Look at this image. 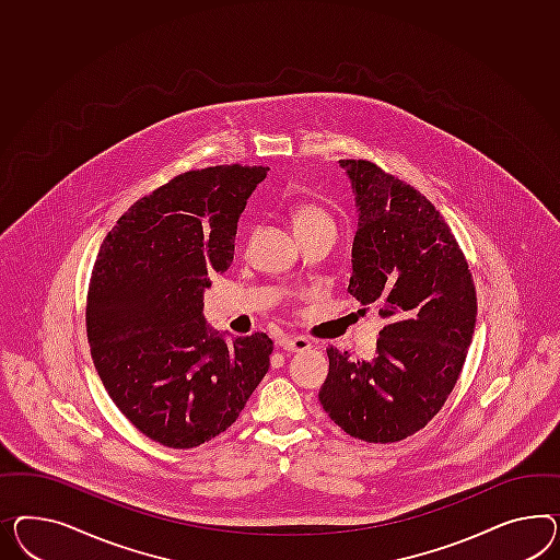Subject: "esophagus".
Wrapping results in <instances>:
<instances>
[{"mask_svg": "<svg viewBox=\"0 0 560 560\" xmlns=\"http://www.w3.org/2000/svg\"><path fill=\"white\" fill-rule=\"evenodd\" d=\"M279 347L288 350V352H305V350L312 348V342L303 336H283L279 340Z\"/></svg>", "mask_w": 560, "mask_h": 560, "instance_id": "34e87169", "label": "esophagus"}]
</instances>
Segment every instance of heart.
<instances>
[{
	"label": "heart",
	"mask_w": 560,
	"mask_h": 560,
	"mask_svg": "<svg viewBox=\"0 0 560 560\" xmlns=\"http://www.w3.org/2000/svg\"><path fill=\"white\" fill-rule=\"evenodd\" d=\"M293 230L295 234H307L314 232L318 228H334V220L330 213L324 208H319L316 203H302L293 210Z\"/></svg>",
	"instance_id": "1"
}]
</instances>
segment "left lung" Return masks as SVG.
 Instances as JSON below:
<instances>
[{
    "instance_id": "obj_1",
    "label": "left lung",
    "mask_w": 560,
    "mask_h": 560,
    "mask_svg": "<svg viewBox=\"0 0 560 560\" xmlns=\"http://www.w3.org/2000/svg\"><path fill=\"white\" fill-rule=\"evenodd\" d=\"M359 208L348 293L387 319L373 361L328 348L319 404L352 439L399 442L439 413L477 322L469 262L439 210L371 161L345 159Z\"/></svg>"
}]
</instances>
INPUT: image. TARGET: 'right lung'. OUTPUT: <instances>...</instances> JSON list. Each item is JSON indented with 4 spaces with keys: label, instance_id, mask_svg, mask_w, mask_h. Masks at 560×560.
<instances>
[{
    "label": "right lung",
    "instance_id": "add662e5",
    "mask_svg": "<svg viewBox=\"0 0 560 560\" xmlns=\"http://www.w3.org/2000/svg\"><path fill=\"white\" fill-rule=\"evenodd\" d=\"M267 171L177 175L121 215L93 265L85 324L97 375L121 413L168 448L222 434L269 371L267 334L226 342L203 318V289L230 267L238 218Z\"/></svg>",
    "mask_w": 560,
    "mask_h": 560
}]
</instances>
